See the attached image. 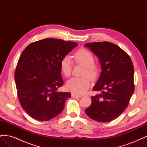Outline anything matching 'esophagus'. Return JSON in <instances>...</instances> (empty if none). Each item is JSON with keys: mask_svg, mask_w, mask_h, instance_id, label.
I'll return each instance as SVG.
<instances>
[{"mask_svg": "<svg viewBox=\"0 0 147 147\" xmlns=\"http://www.w3.org/2000/svg\"><path fill=\"white\" fill-rule=\"evenodd\" d=\"M82 97L81 96H78L75 94H72V97H74V98H80V97Z\"/></svg>", "mask_w": 147, "mask_h": 147, "instance_id": "1", "label": "esophagus"}]
</instances>
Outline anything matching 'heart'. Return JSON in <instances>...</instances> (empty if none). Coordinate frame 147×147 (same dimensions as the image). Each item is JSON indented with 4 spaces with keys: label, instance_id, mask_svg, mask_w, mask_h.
<instances>
[{
    "label": "heart",
    "instance_id": "b5f03b06",
    "mask_svg": "<svg viewBox=\"0 0 147 147\" xmlns=\"http://www.w3.org/2000/svg\"><path fill=\"white\" fill-rule=\"evenodd\" d=\"M75 63L84 66L82 78H72L67 82L68 90L77 95H82L86 91L90 86V80H94L99 74V67L94 64V57L92 53L85 49H81L74 54ZM73 63L71 57L65 56L60 63L61 72L64 76L68 77L71 75Z\"/></svg>",
    "mask_w": 147,
    "mask_h": 147
}]
</instances>
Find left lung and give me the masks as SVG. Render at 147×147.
<instances>
[{"label":"left lung","mask_w":147,"mask_h":147,"mask_svg":"<svg viewBox=\"0 0 147 147\" xmlns=\"http://www.w3.org/2000/svg\"><path fill=\"white\" fill-rule=\"evenodd\" d=\"M84 47L98 57L102 69L92 89L102 94L92 97L91 105L85 112L96 121H111L125 110L134 92L132 62L125 51L112 43H88Z\"/></svg>","instance_id":"left-lung-1"}]
</instances>
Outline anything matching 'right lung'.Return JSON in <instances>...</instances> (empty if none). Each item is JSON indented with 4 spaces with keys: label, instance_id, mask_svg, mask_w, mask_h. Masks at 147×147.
<instances>
[{
    "label": "right lung",
    "instance_id": "obj_1",
    "mask_svg": "<svg viewBox=\"0 0 147 147\" xmlns=\"http://www.w3.org/2000/svg\"><path fill=\"white\" fill-rule=\"evenodd\" d=\"M77 45L49 38L30 43L22 53L15 74L18 97L34 119L48 121L63 110L71 94L57 91L64 83L60 63Z\"/></svg>",
    "mask_w": 147,
    "mask_h": 147
}]
</instances>
